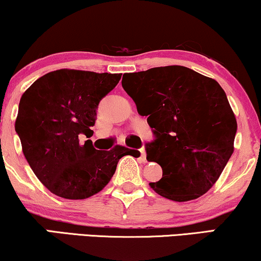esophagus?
Returning a JSON list of instances; mask_svg holds the SVG:
<instances>
[{
	"instance_id": "34e87169",
	"label": "esophagus",
	"mask_w": 261,
	"mask_h": 261,
	"mask_svg": "<svg viewBox=\"0 0 261 261\" xmlns=\"http://www.w3.org/2000/svg\"><path fill=\"white\" fill-rule=\"evenodd\" d=\"M140 151H141V159L143 160L144 163H146V161H147V153H146V149H144V148H141Z\"/></svg>"
}]
</instances>
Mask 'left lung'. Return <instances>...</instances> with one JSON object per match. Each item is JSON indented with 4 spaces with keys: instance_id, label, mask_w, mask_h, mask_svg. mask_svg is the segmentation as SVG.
Segmentation results:
<instances>
[{
    "instance_id": "left-lung-1",
    "label": "left lung",
    "mask_w": 261,
    "mask_h": 261,
    "mask_svg": "<svg viewBox=\"0 0 261 261\" xmlns=\"http://www.w3.org/2000/svg\"><path fill=\"white\" fill-rule=\"evenodd\" d=\"M124 75V90L156 137L147 144V160L160 165L163 178L150 188L177 202L202 196L233 153L237 123L225 91L184 66Z\"/></svg>"
}]
</instances>
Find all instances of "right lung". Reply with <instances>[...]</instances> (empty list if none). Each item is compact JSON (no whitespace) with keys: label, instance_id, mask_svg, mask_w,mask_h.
Listing matches in <instances>:
<instances>
[{"label":"right lung","instance_id":"add662e5","mask_svg":"<svg viewBox=\"0 0 261 261\" xmlns=\"http://www.w3.org/2000/svg\"><path fill=\"white\" fill-rule=\"evenodd\" d=\"M119 73L61 68L42 75L20 98L15 131L36 177L49 191L67 200L88 199L107 186L124 155V146L97 150L90 140L98 102L119 83Z\"/></svg>","mask_w":261,"mask_h":261}]
</instances>
